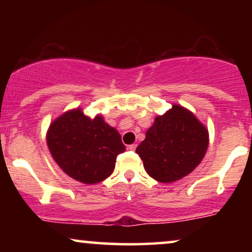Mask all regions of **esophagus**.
<instances>
[{
    "label": "esophagus",
    "mask_w": 252,
    "mask_h": 252,
    "mask_svg": "<svg viewBox=\"0 0 252 252\" xmlns=\"http://www.w3.org/2000/svg\"><path fill=\"white\" fill-rule=\"evenodd\" d=\"M128 149H129V150H132V151H134V150L136 149V144H135V143L129 144V146H128Z\"/></svg>",
    "instance_id": "obj_1"
}]
</instances>
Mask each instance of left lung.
I'll list each match as a JSON object with an SVG mask.
<instances>
[{
  "mask_svg": "<svg viewBox=\"0 0 252 252\" xmlns=\"http://www.w3.org/2000/svg\"><path fill=\"white\" fill-rule=\"evenodd\" d=\"M208 146V129L187 109L173 105L165 115L156 117L136 154L151 178L167 184L194 171Z\"/></svg>",
  "mask_w": 252,
  "mask_h": 252,
  "instance_id": "obj_1",
  "label": "left lung"
}]
</instances>
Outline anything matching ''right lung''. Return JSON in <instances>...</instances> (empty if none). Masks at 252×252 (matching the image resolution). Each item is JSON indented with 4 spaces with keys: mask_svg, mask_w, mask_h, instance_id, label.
<instances>
[{
    "mask_svg": "<svg viewBox=\"0 0 252 252\" xmlns=\"http://www.w3.org/2000/svg\"><path fill=\"white\" fill-rule=\"evenodd\" d=\"M47 143L63 172L82 184L95 185L115 170L116 158L125 151L120 134L104 123L80 110L64 113L51 124Z\"/></svg>",
    "mask_w": 252,
    "mask_h": 252,
    "instance_id": "1",
    "label": "right lung"
}]
</instances>
